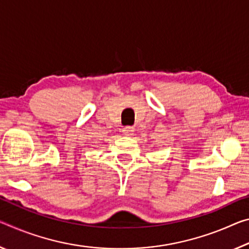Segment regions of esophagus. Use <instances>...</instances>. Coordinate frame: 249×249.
<instances>
[{
  "label": "esophagus",
  "instance_id": "1",
  "mask_svg": "<svg viewBox=\"0 0 249 249\" xmlns=\"http://www.w3.org/2000/svg\"><path fill=\"white\" fill-rule=\"evenodd\" d=\"M134 127H132V126H125V127L123 128V134L125 136H132L134 134Z\"/></svg>",
  "mask_w": 249,
  "mask_h": 249
}]
</instances>
